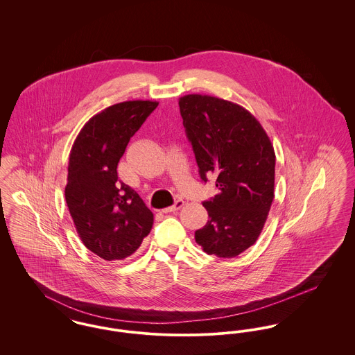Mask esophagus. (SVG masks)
Masks as SVG:
<instances>
[{"label":"esophagus","instance_id":"esophagus-1","mask_svg":"<svg viewBox=\"0 0 355 355\" xmlns=\"http://www.w3.org/2000/svg\"><path fill=\"white\" fill-rule=\"evenodd\" d=\"M184 200H177L173 206H170V207H165L164 210H162V213H171V211H177V210H180L182 206H184Z\"/></svg>","mask_w":355,"mask_h":355}]
</instances>
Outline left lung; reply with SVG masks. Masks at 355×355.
Returning a JSON list of instances; mask_svg holds the SVG:
<instances>
[{"label": "left lung", "mask_w": 355, "mask_h": 355, "mask_svg": "<svg viewBox=\"0 0 355 355\" xmlns=\"http://www.w3.org/2000/svg\"><path fill=\"white\" fill-rule=\"evenodd\" d=\"M178 105L201 180L214 177L218 189L202 203L209 220L196 242L205 253L233 258L253 246L268 220L275 175L270 138L234 102L187 94Z\"/></svg>", "instance_id": "left-lung-1"}]
</instances>
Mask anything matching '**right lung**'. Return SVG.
<instances>
[{
  "mask_svg": "<svg viewBox=\"0 0 355 355\" xmlns=\"http://www.w3.org/2000/svg\"><path fill=\"white\" fill-rule=\"evenodd\" d=\"M157 106L141 100L112 105L85 123L71 146L65 200L85 246L105 261L132 255L152 230V211L130 186L119 182L117 166Z\"/></svg>",
  "mask_w": 355,
  "mask_h": 355,
  "instance_id": "add662e5",
  "label": "right lung"
}]
</instances>
